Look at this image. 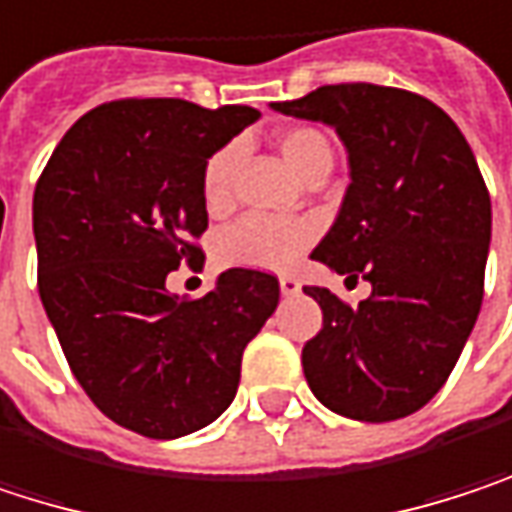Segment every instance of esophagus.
Returning <instances> with one entry per match:
<instances>
[{
	"label": "esophagus",
	"mask_w": 512,
	"mask_h": 512,
	"mask_svg": "<svg viewBox=\"0 0 512 512\" xmlns=\"http://www.w3.org/2000/svg\"><path fill=\"white\" fill-rule=\"evenodd\" d=\"M280 291H283V294H297V291H300V283H297L291 274H283V277H280Z\"/></svg>",
	"instance_id": "34e87169"
}]
</instances>
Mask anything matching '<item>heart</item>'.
<instances>
[{
    "label": "heart",
    "instance_id": "1",
    "mask_svg": "<svg viewBox=\"0 0 512 512\" xmlns=\"http://www.w3.org/2000/svg\"><path fill=\"white\" fill-rule=\"evenodd\" d=\"M280 153L297 176H312L321 164H333V147L327 135L315 126H288L280 135ZM238 159V144L215 150L200 173V191L209 212H224L229 206L232 167ZM315 226L309 221H274L262 215L238 218L218 232L215 262L221 268H250V271H286L300 253L312 244Z\"/></svg>",
    "mask_w": 512,
    "mask_h": 512
}]
</instances>
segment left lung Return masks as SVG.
Here are the masks:
<instances>
[{
	"label": "left lung",
	"mask_w": 512,
	"mask_h": 512,
	"mask_svg": "<svg viewBox=\"0 0 512 512\" xmlns=\"http://www.w3.org/2000/svg\"><path fill=\"white\" fill-rule=\"evenodd\" d=\"M271 108L342 138L351 185L312 259L371 283L359 306L303 288L324 312L303 345L306 383L345 418L410 416L445 386L478 321L492 206L475 153L439 105L401 88L324 85Z\"/></svg>",
	"instance_id": "left-lung-1"
}]
</instances>
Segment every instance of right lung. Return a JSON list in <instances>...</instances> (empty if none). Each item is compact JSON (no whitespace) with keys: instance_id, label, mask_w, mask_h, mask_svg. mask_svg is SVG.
Instances as JSON below:
<instances>
[{"instance_id":"right-lung-1","label":"right lung","mask_w":512,"mask_h":512,"mask_svg":"<svg viewBox=\"0 0 512 512\" xmlns=\"http://www.w3.org/2000/svg\"><path fill=\"white\" fill-rule=\"evenodd\" d=\"M259 117L250 105L114 99L79 117L34 188L37 291L79 386L150 439L224 413L241 353L280 303L265 271L229 268L197 300L167 291L209 226L206 159Z\"/></svg>"}]
</instances>
